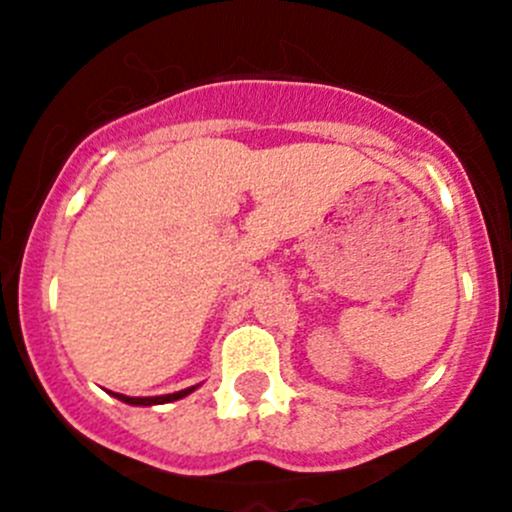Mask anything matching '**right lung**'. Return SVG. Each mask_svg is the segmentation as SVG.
Wrapping results in <instances>:
<instances>
[{
	"instance_id": "1",
	"label": "right lung",
	"mask_w": 512,
	"mask_h": 512,
	"mask_svg": "<svg viewBox=\"0 0 512 512\" xmlns=\"http://www.w3.org/2000/svg\"><path fill=\"white\" fill-rule=\"evenodd\" d=\"M194 391V386L191 389H184V391H176V394H164V396H126V394H116L118 399L126 401V404H136V407H151V404H169V401H176L181 399V396L191 394Z\"/></svg>"
}]
</instances>
